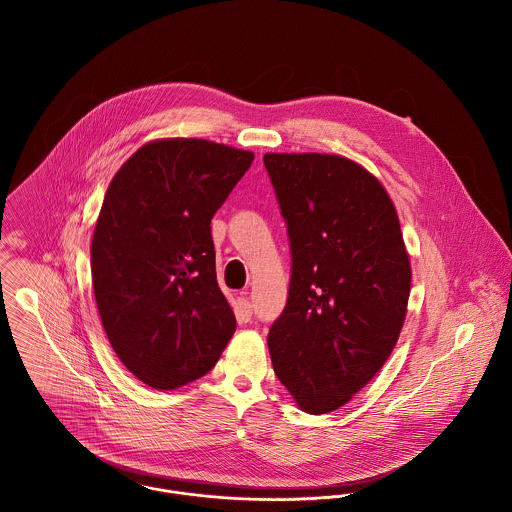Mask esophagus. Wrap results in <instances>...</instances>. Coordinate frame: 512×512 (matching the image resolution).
Instances as JSON below:
<instances>
[{
    "label": "esophagus",
    "mask_w": 512,
    "mask_h": 512,
    "mask_svg": "<svg viewBox=\"0 0 512 512\" xmlns=\"http://www.w3.org/2000/svg\"><path fill=\"white\" fill-rule=\"evenodd\" d=\"M236 317L240 321H244V323L252 319V303L246 297H238V301H236Z\"/></svg>",
    "instance_id": "34e87169"
}]
</instances>
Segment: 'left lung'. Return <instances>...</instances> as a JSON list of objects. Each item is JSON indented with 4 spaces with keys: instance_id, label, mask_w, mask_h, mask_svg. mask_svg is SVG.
Here are the masks:
<instances>
[{
    "instance_id": "1",
    "label": "left lung",
    "mask_w": 512,
    "mask_h": 512,
    "mask_svg": "<svg viewBox=\"0 0 512 512\" xmlns=\"http://www.w3.org/2000/svg\"><path fill=\"white\" fill-rule=\"evenodd\" d=\"M292 250L288 303L268 333L272 365L297 406H345L390 357L406 317L410 258L396 209L359 163L266 153Z\"/></svg>"
}]
</instances>
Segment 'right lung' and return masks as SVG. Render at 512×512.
Segmentation results:
<instances>
[{
    "instance_id": "obj_1",
    "label": "right lung",
    "mask_w": 512,
    "mask_h": 512,
    "mask_svg": "<svg viewBox=\"0 0 512 512\" xmlns=\"http://www.w3.org/2000/svg\"><path fill=\"white\" fill-rule=\"evenodd\" d=\"M252 161L207 140H157L106 191L90 246L94 297L114 353L151 388L205 376L236 329L211 219Z\"/></svg>"
}]
</instances>
